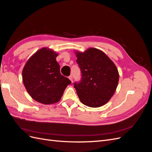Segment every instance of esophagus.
Segmentation results:
<instances>
[{
  "label": "esophagus",
  "mask_w": 152,
  "mask_h": 152,
  "mask_svg": "<svg viewBox=\"0 0 152 152\" xmlns=\"http://www.w3.org/2000/svg\"><path fill=\"white\" fill-rule=\"evenodd\" d=\"M68 78H69L71 80V82H72V81H73V76H72V75H70L69 77H68Z\"/></svg>",
  "instance_id": "34e87169"
}]
</instances>
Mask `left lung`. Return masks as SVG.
<instances>
[{
    "instance_id": "8db88e82",
    "label": "left lung",
    "mask_w": 152,
    "mask_h": 152,
    "mask_svg": "<svg viewBox=\"0 0 152 152\" xmlns=\"http://www.w3.org/2000/svg\"><path fill=\"white\" fill-rule=\"evenodd\" d=\"M82 78L74 87L81 102L90 107L107 103L117 89L119 75L115 64L102 50L90 48L76 53Z\"/></svg>"
}]
</instances>
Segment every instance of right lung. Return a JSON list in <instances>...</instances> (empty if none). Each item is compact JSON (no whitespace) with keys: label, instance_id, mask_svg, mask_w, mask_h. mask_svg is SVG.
Wrapping results in <instances>:
<instances>
[{"label":"right lung","instance_id":"obj_1","mask_svg":"<svg viewBox=\"0 0 152 152\" xmlns=\"http://www.w3.org/2000/svg\"><path fill=\"white\" fill-rule=\"evenodd\" d=\"M58 54L42 48L27 61L22 71L26 90L34 100L41 103L52 104L60 101L71 81L62 76L56 61Z\"/></svg>","mask_w":152,"mask_h":152}]
</instances>
